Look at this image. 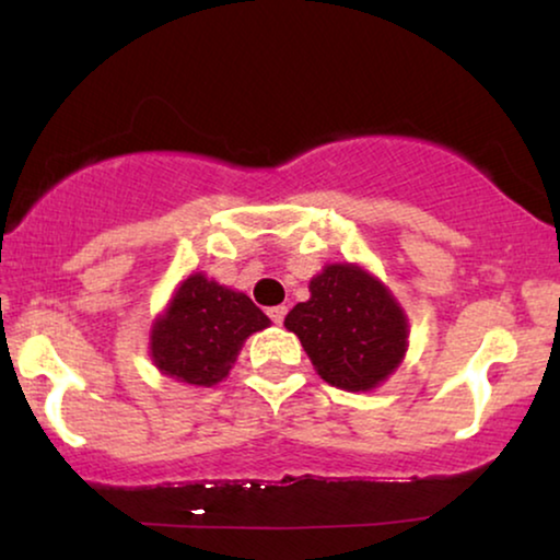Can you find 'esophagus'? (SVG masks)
<instances>
[{
  "label": "esophagus",
  "instance_id": "34e87169",
  "mask_svg": "<svg viewBox=\"0 0 560 560\" xmlns=\"http://www.w3.org/2000/svg\"><path fill=\"white\" fill-rule=\"evenodd\" d=\"M285 313H288V308H285V305H275V308H270V311H267V316H270L272 318V324H282V320H285Z\"/></svg>",
  "mask_w": 560,
  "mask_h": 560
}]
</instances>
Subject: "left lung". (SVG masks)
Returning <instances> with one entry per match:
<instances>
[{
    "label": "left lung",
    "instance_id": "8db88e82",
    "mask_svg": "<svg viewBox=\"0 0 560 560\" xmlns=\"http://www.w3.org/2000/svg\"><path fill=\"white\" fill-rule=\"evenodd\" d=\"M311 298L285 316L313 370L331 387L370 393L408 351V316L377 275L357 262L326 265L308 282Z\"/></svg>",
    "mask_w": 560,
    "mask_h": 560
}]
</instances>
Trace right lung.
<instances>
[{"instance_id": "obj_1", "label": "right lung", "mask_w": 560, "mask_h": 560, "mask_svg": "<svg viewBox=\"0 0 560 560\" xmlns=\"http://www.w3.org/2000/svg\"><path fill=\"white\" fill-rule=\"evenodd\" d=\"M267 326L270 318L247 295L194 272L152 320L150 359L165 377L213 387L229 377L244 341Z\"/></svg>"}]
</instances>
